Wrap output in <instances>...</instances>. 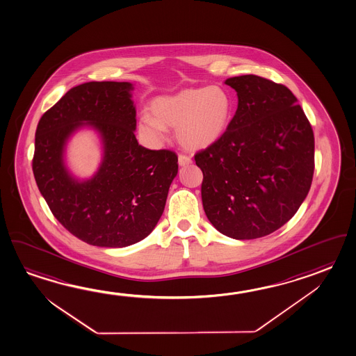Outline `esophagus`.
<instances>
[{
	"label": "esophagus",
	"instance_id": "obj_1",
	"mask_svg": "<svg viewBox=\"0 0 356 356\" xmlns=\"http://www.w3.org/2000/svg\"><path fill=\"white\" fill-rule=\"evenodd\" d=\"M192 163V159L187 156V155H184V154H179L178 155V164L181 165V167H184V165H188Z\"/></svg>",
	"mask_w": 356,
	"mask_h": 356
}]
</instances>
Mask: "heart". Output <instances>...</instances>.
<instances>
[{"label":"heart","instance_id":"1","mask_svg":"<svg viewBox=\"0 0 356 356\" xmlns=\"http://www.w3.org/2000/svg\"><path fill=\"white\" fill-rule=\"evenodd\" d=\"M150 112L152 115L140 116L143 139L161 145L167 138V129H175L181 145L197 150L215 144L227 131L234 115V99L222 86L192 87L155 98Z\"/></svg>","mask_w":356,"mask_h":356}]
</instances>
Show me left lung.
Listing matches in <instances>:
<instances>
[{
    "instance_id": "obj_1",
    "label": "left lung",
    "mask_w": 356,
    "mask_h": 356,
    "mask_svg": "<svg viewBox=\"0 0 356 356\" xmlns=\"http://www.w3.org/2000/svg\"><path fill=\"white\" fill-rule=\"evenodd\" d=\"M236 113L222 138L195 155L203 173V209L236 240L266 236L288 222L314 178L312 126L292 92L246 74L226 79Z\"/></svg>"
}]
</instances>
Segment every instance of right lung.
Segmentation results:
<instances>
[{"label": "right lung", "instance_id": "add662e5", "mask_svg": "<svg viewBox=\"0 0 356 356\" xmlns=\"http://www.w3.org/2000/svg\"><path fill=\"white\" fill-rule=\"evenodd\" d=\"M131 91L129 82L73 87L36 127L33 172L38 188L72 235L101 248H125L145 238L163 215L178 173L175 152L139 145ZM86 124L102 135L104 159L91 180L78 182L63 165V147Z\"/></svg>", "mask_w": 356, "mask_h": 356}]
</instances>
